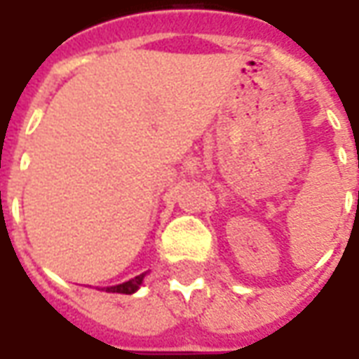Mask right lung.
<instances>
[{
  "label": "right lung",
  "mask_w": 359,
  "mask_h": 359,
  "mask_svg": "<svg viewBox=\"0 0 359 359\" xmlns=\"http://www.w3.org/2000/svg\"><path fill=\"white\" fill-rule=\"evenodd\" d=\"M144 275L146 273H142L138 277L130 278V280H126L123 285H117V286H109V288H105V292H118V294H133L136 292L138 288H140L142 280H144Z\"/></svg>",
  "instance_id": "right-lung-1"
}]
</instances>
